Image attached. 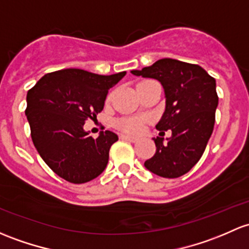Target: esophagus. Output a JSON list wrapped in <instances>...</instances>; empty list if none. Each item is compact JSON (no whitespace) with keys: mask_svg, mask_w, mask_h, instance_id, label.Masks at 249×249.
<instances>
[{"mask_svg":"<svg viewBox=\"0 0 249 249\" xmlns=\"http://www.w3.org/2000/svg\"><path fill=\"white\" fill-rule=\"evenodd\" d=\"M120 138H122V140H125V141H129V142H132V143L137 142L138 141L137 137H133V136H129V135H122L120 136Z\"/></svg>","mask_w":249,"mask_h":249,"instance_id":"1","label":"esophagus"}]
</instances>
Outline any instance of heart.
Segmentation results:
<instances>
[{
	"label": "heart",
	"mask_w": 249,
	"mask_h": 249,
	"mask_svg": "<svg viewBox=\"0 0 249 249\" xmlns=\"http://www.w3.org/2000/svg\"><path fill=\"white\" fill-rule=\"evenodd\" d=\"M116 125L118 129L124 132L141 133L144 129L145 120L140 117H125L118 119Z\"/></svg>",
	"instance_id": "1"
}]
</instances>
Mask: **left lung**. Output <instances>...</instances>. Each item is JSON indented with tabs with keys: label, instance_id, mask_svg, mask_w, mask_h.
<instances>
[{
	"label": "left lung",
	"instance_id": "8db88e82",
	"mask_svg": "<svg viewBox=\"0 0 249 249\" xmlns=\"http://www.w3.org/2000/svg\"><path fill=\"white\" fill-rule=\"evenodd\" d=\"M131 74L161 82L166 108L156 129L160 136L172 131L167 143L163 137L154 138L155 155L144 162L145 168L168 179L186 174L200 160L213 131L216 80L199 65L172 58L159 59Z\"/></svg>",
	"mask_w": 249,
	"mask_h": 249
}]
</instances>
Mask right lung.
<instances>
[{
  "label": "right lung",
  "mask_w": 249,
  "mask_h": 249,
  "mask_svg": "<svg viewBox=\"0 0 249 249\" xmlns=\"http://www.w3.org/2000/svg\"><path fill=\"white\" fill-rule=\"evenodd\" d=\"M125 74L106 76L82 69H63L44 75L28 90L25 113L33 144L62 179L85 184L105 171L109 148L118 136L106 130L93 138L83 125L103 111L108 89Z\"/></svg>",
  "instance_id": "1"
}]
</instances>
